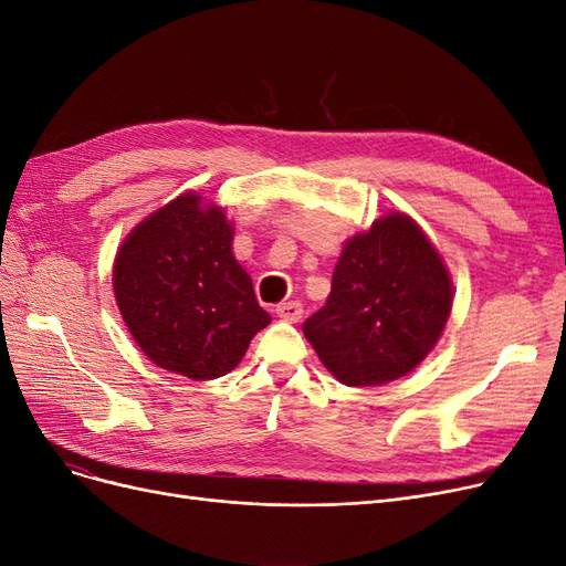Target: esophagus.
<instances>
[{
	"instance_id": "obj_1",
	"label": "esophagus",
	"mask_w": 566,
	"mask_h": 566,
	"mask_svg": "<svg viewBox=\"0 0 566 566\" xmlns=\"http://www.w3.org/2000/svg\"><path fill=\"white\" fill-rule=\"evenodd\" d=\"M275 315L280 317V319H284V322H291V324H296L301 317H303V305L298 303V301H289V303H280L277 307H275Z\"/></svg>"
}]
</instances>
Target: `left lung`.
Masks as SVG:
<instances>
[{"label":"left lung","mask_w":566,"mask_h":566,"mask_svg":"<svg viewBox=\"0 0 566 566\" xmlns=\"http://www.w3.org/2000/svg\"><path fill=\"white\" fill-rule=\"evenodd\" d=\"M454 301L443 256L415 219L387 212L343 244L326 305L303 333L347 387H380L420 366Z\"/></svg>","instance_id":"left-lung-1"}]
</instances>
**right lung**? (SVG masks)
<instances>
[{
  "label": "right lung",
  "instance_id": "obj_1",
  "mask_svg": "<svg viewBox=\"0 0 566 566\" xmlns=\"http://www.w3.org/2000/svg\"><path fill=\"white\" fill-rule=\"evenodd\" d=\"M226 209L181 193L139 221L114 259V296L139 349L196 382L233 370L270 315L233 254Z\"/></svg>",
  "mask_w": 566,
  "mask_h": 566
}]
</instances>
